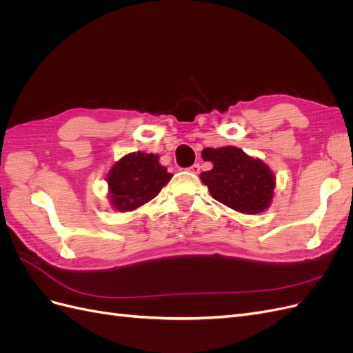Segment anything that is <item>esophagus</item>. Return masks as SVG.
Here are the masks:
<instances>
[{
    "instance_id": "1",
    "label": "esophagus",
    "mask_w": 353,
    "mask_h": 353,
    "mask_svg": "<svg viewBox=\"0 0 353 353\" xmlns=\"http://www.w3.org/2000/svg\"><path fill=\"white\" fill-rule=\"evenodd\" d=\"M188 170H190L191 174H199V172H200V165H199V163H194L193 166L188 168Z\"/></svg>"
}]
</instances>
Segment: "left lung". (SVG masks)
Instances as JSON below:
<instances>
[{
  "instance_id": "obj_1",
  "label": "left lung",
  "mask_w": 353,
  "mask_h": 353,
  "mask_svg": "<svg viewBox=\"0 0 353 353\" xmlns=\"http://www.w3.org/2000/svg\"><path fill=\"white\" fill-rule=\"evenodd\" d=\"M201 157L213 168L200 179L212 197L234 210L256 215L271 205L275 176L261 159L245 154L237 147L205 148Z\"/></svg>"
}]
</instances>
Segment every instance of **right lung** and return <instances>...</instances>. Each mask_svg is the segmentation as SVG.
Returning <instances> with one entry per match:
<instances>
[{
    "label": "right lung",
    "instance_id": "right-lung-1",
    "mask_svg": "<svg viewBox=\"0 0 353 353\" xmlns=\"http://www.w3.org/2000/svg\"><path fill=\"white\" fill-rule=\"evenodd\" d=\"M170 178L172 175L159 163V156L141 152L126 154L108 175L112 206L119 212L140 208L154 199Z\"/></svg>",
    "mask_w": 353,
    "mask_h": 353
}]
</instances>
